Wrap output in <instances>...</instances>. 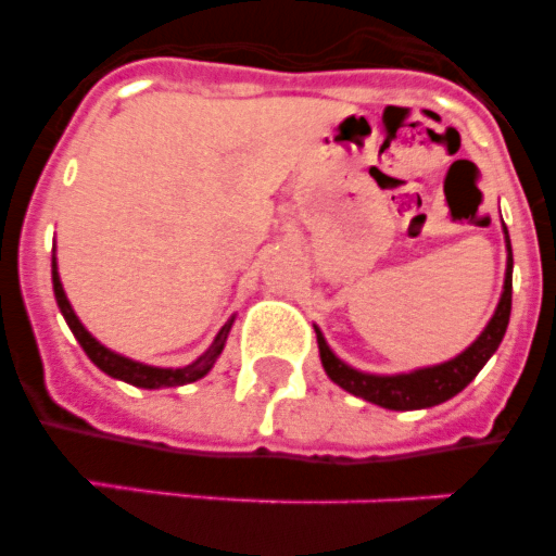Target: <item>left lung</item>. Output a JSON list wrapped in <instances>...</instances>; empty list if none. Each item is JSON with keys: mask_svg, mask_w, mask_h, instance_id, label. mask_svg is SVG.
<instances>
[{"mask_svg": "<svg viewBox=\"0 0 556 556\" xmlns=\"http://www.w3.org/2000/svg\"><path fill=\"white\" fill-rule=\"evenodd\" d=\"M504 233H507V228H504ZM507 250L509 262L501 303L498 308H495L493 320L488 323V328L481 331V337L476 339L468 351L459 353V356L451 358V362H445V365L424 367V370L415 372H401V376H367V372H358L353 370V367H348L345 362H339L331 353V348L326 345L323 333L317 331V345H320V358L328 378H331L333 384L342 387V390L365 397L370 404L397 412L437 406L443 404V401H448V397H454L456 392L465 390V387L476 378V372L488 365V358L498 351L501 339L507 333L509 312H513V248H509V233Z\"/></svg>", "mask_w": 556, "mask_h": 556, "instance_id": "obj_1", "label": "left lung"}]
</instances>
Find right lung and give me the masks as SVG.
Masks as SVG:
<instances>
[{
	"instance_id": "right-lung-1",
	"label": "right lung",
	"mask_w": 556,
	"mask_h": 556,
	"mask_svg": "<svg viewBox=\"0 0 556 556\" xmlns=\"http://www.w3.org/2000/svg\"><path fill=\"white\" fill-rule=\"evenodd\" d=\"M52 289H55V301H58V308H61V314H63V320H66V326L72 328V333H75V339L80 342L83 351H86V356L91 358V362H94L102 372H108V376L119 378V381H127V384H132V387H144V390H155V387L191 384V381L203 378L205 372L214 367V362H217L219 353H223L225 339H228V331H230V323H228V326L217 333L214 345H211L208 351L198 358V362H191L189 367H178V370L147 367V365H139V362H130V358L119 356V353L108 351L105 345H100V342H97V339L91 337L86 328H83V323L77 320V314L72 312V306H68L66 294H63L61 278H58L55 258H52Z\"/></svg>"
}]
</instances>
